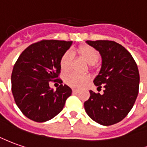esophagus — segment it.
<instances>
[{
    "label": "esophagus",
    "instance_id": "obj_1",
    "mask_svg": "<svg viewBox=\"0 0 147 147\" xmlns=\"http://www.w3.org/2000/svg\"><path fill=\"white\" fill-rule=\"evenodd\" d=\"M72 92H73V93H78V92H79V90H78V89H72Z\"/></svg>",
    "mask_w": 147,
    "mask_h": 147
}]
</instances>
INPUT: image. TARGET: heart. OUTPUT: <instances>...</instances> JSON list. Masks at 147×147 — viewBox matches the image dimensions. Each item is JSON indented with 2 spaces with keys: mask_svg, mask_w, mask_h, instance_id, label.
Returning <instances> with one entry per match:
<instances>
[{
  "mask_svg": "<svg viewBox=\"0 0 147 147\" xmlns=\"http://www.w3.org/2000/svg\"><path fill=\"white\" fill-rule=\"evenodd\" d=\"M78 54L88 64L92 66L97 62L99 59L98 52L89 46H81L77 50ZM71 61H72V54L70 51L65 52L63 56L61 57L60 59V67L61 69L63 71H69L71 66ZM89 78L86 75H79L76 73L68 74L66 76L64 81L71 88H81L88 81Z\"/></svg>",
  "mask_w": 147,
  "mask_h": 147,
  "instance_id": "1",
  "label": "heart"
}]
</instances>
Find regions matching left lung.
Here are the masks:
<instances>
[{
	"label": "left lung",
	"instance_id": "left-lung-1",
	"mask_svg": "<svg viewBox=\"0 0 147 147\" xmlns=\"http://www.w3.org/2000/svg\"><path fill=\"white\" fill-rule=\"evenodd\" d=\"M101 57V67L93 83L104 87V93L90 90L84 102L87 114L102 125L123 120L131 110L138 94L139 73L132 55L121 45L109 40L86 41Z\"/></svg>",
	"mask_w": 147,
	"mask_h": 147
}]
</instances>
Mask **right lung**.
Returning <instances> with one entry per match:
<instances>
[{"mask_svg":"<svg viewBox=\"0 0 147 147\" xmlns=\"http://www.w3.org/2000/svg\"><path fill=\"white\" fill-rule=\"evenodd\" d=\"M72 42L42 40L30 45L16 62L12 76V92L24 115L36 122H44L58 115L71 95L67 85L54 91L49 82L58 79L60 59Z\"/></svg>","mask_w":147,"mask_h":147,"instance_id":"obj_1","label":"right lung"}]
</instances>
